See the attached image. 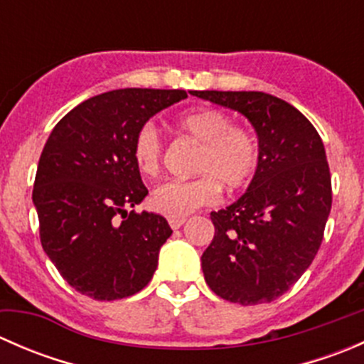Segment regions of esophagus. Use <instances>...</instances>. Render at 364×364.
<instances>
[{"mask_svg":"<svg viewBox=\"0 0 364 364\" xmlns=\"http://www.w3.org/2000/svg\"><path fill=\"white\" fill-rule=\"evenodd\" d=\"M185 222H186L185 218H168V225H171L172 229H179Z\"/></svg>","mask_w":364,"mask_h":364,"instance_id":"34e87169","label":"esophagus"}]
</instances>
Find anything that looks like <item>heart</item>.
<instances>
[{
  "label": "heart",
  "instance_id": "obj_1",
  "mask_svg": "<svg viewBox=\"0 0 364 364\" xmlns=\"http://www.w3.org/2000/svg\"><path fill=\"white\" fill-rule=\"evenodd\" d=\"M181 134L200 142L193 179H168L151 193L155 211L168 218H185L203 205L220 199L222 185L227 190H240L255 176L260 149L255 135L218 109H196L174 121ZM132 156L139 171L155 176L160 171L161 142L151 124L139 128L132 142Z\"/></svg>",
  "mask_w": 364,
  "mask_h": 364
}]
</instances>
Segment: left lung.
Here are the masks:
<instances>
[{
  "mask_svg": "<svg viewBox=\"0 0 364 364\" xmlns=\"http://www.w3.org/2000/svg\"><path fill=\"white\" fill-rule=\"evenodd\" d=\"M243 114L259 139L260 161L247 192L211 213L205 284L237 304L271 303L289 291L321 248L331 211V174L314 124L262 91H192Z\"/></svg>",
  "mask_w": 364,
  "mask_h": 364,
  "instance_id": "8db88e82",
  "label": "left lung"
}]
</instances>
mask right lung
<instances>
[{"mask_svg":"<svg viewBox=\"0 0 364 364\" xmlns=\"http://www.w3.org/2000/svg\"><path fill=\"white\" fill-rule=\"evenodd\" d=\"M186 97L183 90L107 91L77 105L50 132L33 204L43 252L80 294L123 299L153 278L172 230L156 213H128L148 196L132 142L149 117Z\"/></svg>","mask_w":364,"mask_h":364,"instance_id":"obj_1","label":"right lung"}]
</instances>
